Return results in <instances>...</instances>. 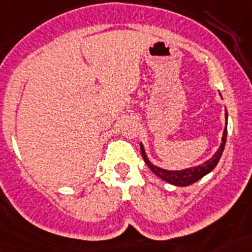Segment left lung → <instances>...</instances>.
Returning a JSON list of instances; mask_svg holds the SVG:
<instances>
[{
	"mask_svg": "<svg viewBox=\"0 0 252 252\" xmlns=\"http://www.w3.org/2000/svg\"><path fill=\"white\" fill-rule=\"evenodd\" d=\"M225 118L228 120V114H225ZM226 132H228V128L225 126V129L222 133L221 138V145L219 147V150L215 153V155L212 157L210 160L204 161L203 164L198 165V167H191V168L183 169V171H167V169H161L157 165H154L153 163H150V160L147 159L146 154H145L144 146L141 145V154H142V158H144L145 163L147 164V167L155 173V175L160 177L161 180H164L167 183L172 184L176 186H189L191 184H194L195 181L200 180L203 176H206L207 173H210L212 169L216 167V164L219 163L220 158H221L222 151H224V147H225L226 142Z\"/></svg>",
	"mask_w": 252,
	"mask_h": 252,
	"instance_id": "1",
	"label": "left lung"
}]
</instances>
